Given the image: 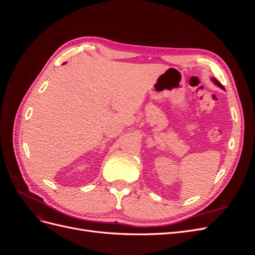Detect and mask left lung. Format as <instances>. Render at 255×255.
<instances>
[{
  "instance_id": "1",
  "label": "left lung",
  "mask_w": 255,
  "mask_h": 255,
  "mask_svg": "<svg viewBox=\"0 0 255 255\" xmlns=\"http://www.w3.org/2000/svg\"><path fill=\"white\" fill-rule=\"evenodd\" d=\"M213 82H214V83H215L216 85H217V86H219L220 88H222V89H225V88H223V86H222V85H221V84H220V83H219V82H218L217 80H215V79H214V80H213Z\"/></svg>"
}]
</instances>
